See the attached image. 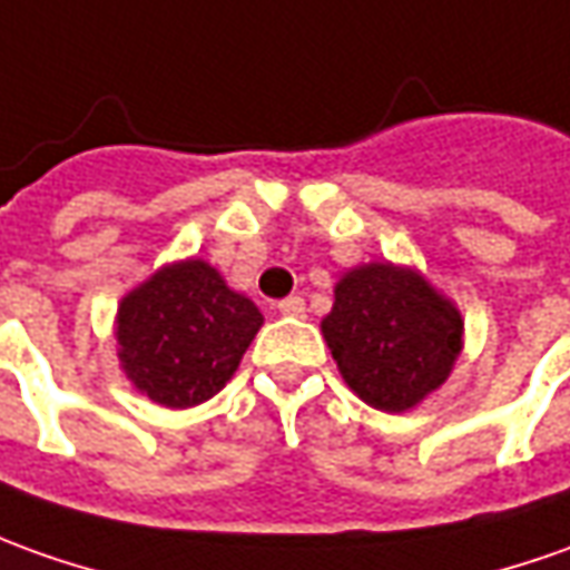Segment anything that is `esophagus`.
Wrapping results in <instances>:
<instances>
[{"label":"esophagus","mask_w":570,"mask_h":570,"mask_svg":"<svg viewBox=\"0 0 570 570\" xmlns=\"http://www.w3.org/2000/svg\"><path fill=\"white\" fill-rule=\"evenodd\" d=\"M277 312L284 317H305V299L302 296H286L277 302Z\"/></svg>","instance_id":"34e87169"}]
</instances>
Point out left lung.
<instances>
[{"instance_id": "8db88e82", "label": "left lung", "mask_w": 570, "mask_h": 570, "mask_svg": "<svg viewBox=\"0 0 570 570\" xmlns=\"http://www.w3.org/2000/svg\"><path fill=\"white\" fill-rule=\"evenodd\" d=\"M321 334L352 393L399 415L449 381L464 350V317L421 271L383 258L336 281Z\"/></svg>"}]
</instances>
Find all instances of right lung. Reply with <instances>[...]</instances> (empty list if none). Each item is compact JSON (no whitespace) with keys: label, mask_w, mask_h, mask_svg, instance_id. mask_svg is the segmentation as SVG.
<instances>
[{"label":"right lung","mask_w":570,"mask_h":570,"mask_svg":"<svg viewBox=\"0 0 570 570\" xmlns=\"http://www.w3.org/2000/svg\"><path fill=\"white\" fill-rule=\"evenodd\" d=\"M265 317L205 258L168 262L124 293L115 315L118 362L137 393L193 409L224 390Z\"/></svg>","instance_id":"add662e5"}]
</instances>
